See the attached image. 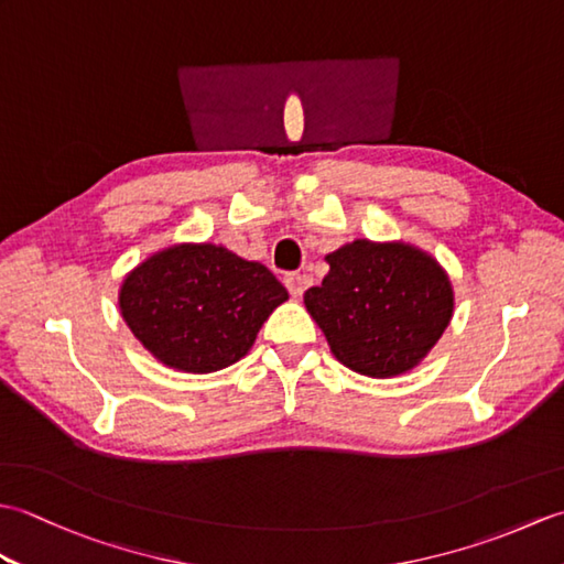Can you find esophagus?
I'll return each instance as SVG.
<instances>
[{"label": "esophagus", "mask_w": 564, "mask_h": 564, "mask_svg": "<svg viewBox=\"0 0 564 564\" xmlns=\"http://www.w3.org/2000/svg\"><path fill=\"white\" fill-rule=\"evenodd\" d=\"M313 285V279L307 273H289L285 275V289L293 297H303V293Z\"/></svg>", "instance_id": "esophagus-1"}]
</instances>
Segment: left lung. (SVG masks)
<instances>
[{
	"label": "left lung",
	"mask_w": 564,
	"mask_h": 564,
	"mask_svg": "<svg viewBox=\"0 0 564 564\" xmlns=\"http://www.w3.org/2000/svg\"><path fill=\"white\" fill-rule=\"evenodd\" d=\"M325 261L329 273L305 291V307L339 364L392 378L434 349L453 317V285L434 257L404 242L354 239Z\"/></svg>",
	"instance_id": "left-lung-1"
}]
</instances>
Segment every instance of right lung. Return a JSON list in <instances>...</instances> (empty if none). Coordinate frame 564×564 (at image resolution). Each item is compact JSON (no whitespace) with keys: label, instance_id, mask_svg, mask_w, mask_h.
Returning a JSON list of instances; mask_svg holds the SVG:
<instances>
[{"label":"right lung","instance_id":"add662e5","mask_svg":"<svg viewBox=\"0 0 564 564\" xmlns=\"http://www.w3.org/2000/svg\"><path fill=\"white\" fill-rule=\"evenodd\" d=\"M289 291L259 261L223 245H172L130 271L118 307L160 364L213 373L237 364Z\"/></svg>","mask_w":564,"mask_h":564}]
</instances>
